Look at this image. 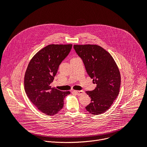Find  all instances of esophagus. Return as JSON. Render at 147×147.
<instances>
[{
  "label": "esophagus",
  "instance_id": "34e87169",
  "mask_svg": "<svg viewBox=\"0 0 147 147\" xmlns=\"http://www.w3.org/2000/svg\"><path fill=\"white\" fill-rule=\"evenodd\" d=\"M73 92L74 93H76L77 95H79V96L85 94L84 91H73Z\"/></svg>",
  "mask_w": 147,
  "mask_h": 147
}]
</instances>
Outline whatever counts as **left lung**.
Listing matches in <instances>:
<instances>
[{"mask_svg":"<svg viewBox=\"0 0 147 147\" xmlns=\"http://www.w3.org/2000/svg\"><path fill=\"white\" fill-rule=\"evenodd\" d=\"M74 49L96 84L94 90L86 92L91 99L86 109L94 115L105 112L119 93L121 77L117 66L111 54L100 46L74 45Z\"/></svg>","mask_w":147,"mask_h":147,"instance_id":"1","label":"left lung"}]
</instances>
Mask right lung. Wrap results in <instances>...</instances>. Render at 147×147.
Returning a JSON list of instances; mask_svg holds the SVG:
<instances>
[{"label":"right lung","instance_id":"add662e5","mask_svg":"<svg viewBox=\"0 0 147 147\" xmlns=\"http://www.w3.org/2000/svg\"><path fill=\"white\" fill-rule=\"evenodd\" d=\"M72 45H49L37 52L30 61L24 77L26 94L36 108L47 115H55L64 105L69 91L51 87L59 65L69 55Z\"/></svg>","mask_w":147,"mask_h":147}]
</instances>
